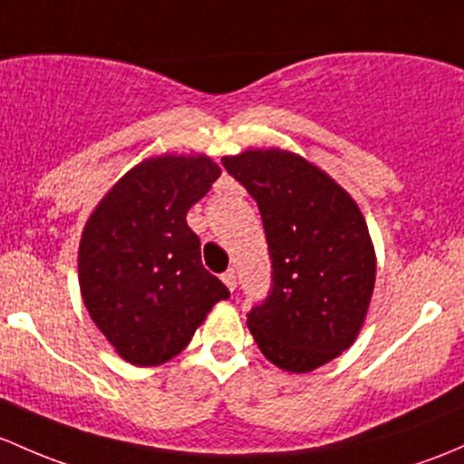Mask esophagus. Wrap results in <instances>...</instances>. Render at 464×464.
Instances as JSON below:
<instances>
[{"label": "esophagus", "instance_id": "esophagus-1", "mask_svg": "<svg viewBox=\"0 0 464 464\" xmlns=\"http://www.w3.org/2000/svg\"><path fill=\"white\" fill-rule=\"evenodd\" d=\"M222 282L227 285L228 291H236V271L228 269L227 273H222Z\"/></svg>", "mask_w": 464, "mask_h": 464}]
</instances>
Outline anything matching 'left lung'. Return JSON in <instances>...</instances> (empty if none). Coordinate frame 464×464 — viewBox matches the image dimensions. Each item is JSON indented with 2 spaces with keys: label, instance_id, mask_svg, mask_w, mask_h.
<instances>
[{
  "label": "left lung",
  "instance_id": "left-lung-1",
  "mask_svg": "<svg viewBox=\"0 0 464 464\" xmlns=\"http://www.w3.org/2000/svg\"><path fill=\"white\" fill-rule=\"evenodd\" d=\"M257 202L271 291L246 315L265 358L309 373L353 344L375 285V251L353 198L324 170L280 149L222 158Z\"/></svg>",
  "mask_w": 464,
  "mask_h": 464
}]
</instances>
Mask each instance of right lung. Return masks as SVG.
<instances>
[{"mask_svg": "<svg viewBox=\"0 0 464 464\" xmlns=\"http://www.w3.org/2000/svg\"><path fill=\"white\" fill-rule=\"evenodd\" d=\"M207 155H160L102 198L80 242V291L120 358L158 367L175 358L228 289L202 266L187 213L219 178Z\"/></svg>", "mask_w": 464, "mask_h": 464, "instance_id": "right-lung-1", "label": "right lung"}]
</instances>
